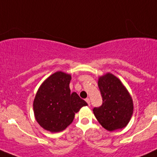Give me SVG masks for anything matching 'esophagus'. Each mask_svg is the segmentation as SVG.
<instances>
[{"mask_svg": "<svg viewBox=\"0 0 157 157\" xmlns=\"http://www.w3.org/2000/svg\"><path fill=\"white\" fill-rule=\"evenodd\" d=\"M85 101H86V102H87V104H88V105H90V99H89V98H86Z\"/></svg>", "mask_w": 157, "mask_h": 157, "instance_id": "obj_1", "label": "esophagus"}]
</instances>
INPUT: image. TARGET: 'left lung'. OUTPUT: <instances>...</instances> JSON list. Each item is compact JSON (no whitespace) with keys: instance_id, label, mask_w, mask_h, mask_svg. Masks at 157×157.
Here are the masks:
<instances>
[{"instance_id":"1","label":"left lung","mask_w":157,"mask_h":157,"mask_svg":"<svg viewBox=\"0 0 157 157\" xmlns=\"http://www.w3.org/2000/svg\"><path fill=\"white\" fill-rule=\"evenodd\" d=\"M98 87L102 104L93 109L96 119L109 131L126 127L133 113V101L127 89L111 73L100 77Z\"/></svg>"}]
</instances>
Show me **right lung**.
Returning a JSON list of instances; mask_svg holds the SVG:
<instances>
[{"instance_id":"add662e5","label":"right lung","mask_w":157,"mask_h":157,"mask_svg":"<svg viewBox=\"0 0 157 157\" xmlns=\"http://www.w3.org/2000/svg\"><path fill=\"white\" fill-rule=\"evenodd\" d=\"M71 76L56 72L44 82L33 101L34 115L38 124L51 132H59L69 126L74 115L87 102L76 92L71 93Z\"/></svg>"}]
</instances>
